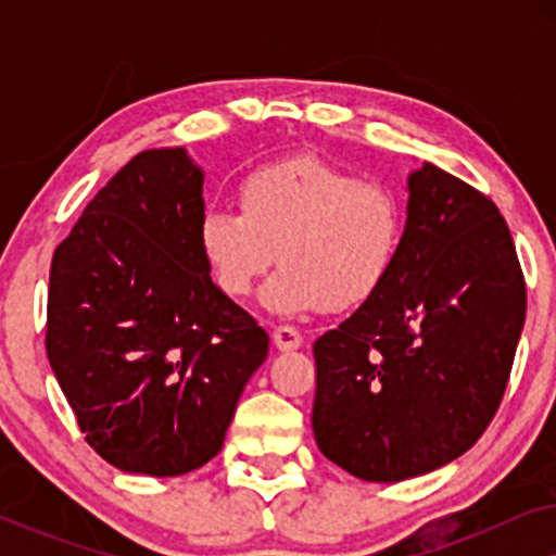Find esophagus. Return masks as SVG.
<instances>
[{
  "mask_svg": "<svg viewBox=\"0 0 556 556\" xmlns=\"http://www.w3.org/2000/svg\"><path fill=\"white\" fill-rule=\"evenodd\" d=\"M273 341H276L280 352H293V349H299L303 344V337L299 329H293V326H278V329L273 331Z\"/></svg>",
  "mask_w": 556,
  "mask_h": 556,
  "instance_id": "esophagus-1",
  "label": "esophagus"
}]
</instances>
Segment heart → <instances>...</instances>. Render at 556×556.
Segmentation results:
<instances>
[{
	"instance_id": "obj_1",
	"label": "heart",
	"mask_w": 556,
	"mask_h": 556,
	"mask_svg": "<svg viewBox=\"0 0 556 556\" xmlns=\"http://www.w3.org/2000/svg\"><path fill=\"white\" fill-rule=\"evenodd\" d=\"M238 200L240 212H204L200 253L230 299L253 293L280 257L283 268L263 291L276 314L362 306L392 273L405 240L407 210L397 189L311 154L248 172Z\"/></svg>"
}]
</instances>
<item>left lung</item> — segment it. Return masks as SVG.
I'll use <instances>...</instances> for the list:
<instances>
[{"instance_id": "8db88e82", "label": "left lung", "mask_w": 556, "mask_h": 556, "mask_svg": "<svg viewBox=\"0 0 556 556\" xmlns=\"http://www.w3.org/2000/svg\"><path fill=\"white\" fill-rule=\"evenodd\" d=\"M407 225L379 291L314 344V435L362 481L430 473L504 400L527 283L496 204L435 164L407 179Z\"/></svg>"}]
</instances>
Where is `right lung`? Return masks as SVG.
<instances>
[{
    "instance_id": "1",
    "label": "right lung",
    "mask_w": 556,
    "mask_h": 556,
    "mask_svg": "<svg viewBox=\"0 0 556 556\" xmlns=\"http://www.w3.org/2000/svg\"><path fill=\"white\" fill-rule=\"evenodd\" d=\"M204 174L136 154L52 255L45 349L88 445L126 473L181 476L223 451L268 333L212 283Z\"/></svg>"
}]
</instances>
